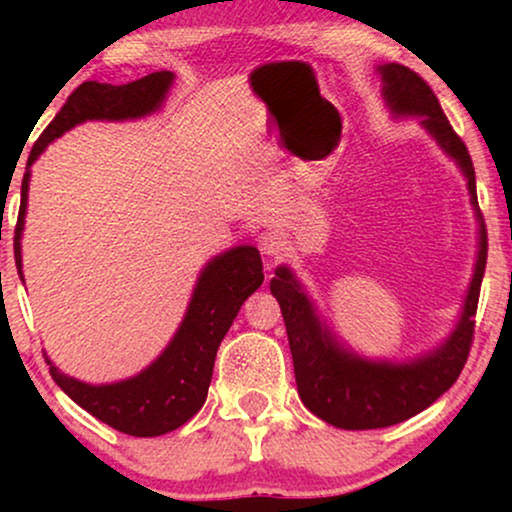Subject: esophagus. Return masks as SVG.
Returning <instances> with one entry per match:
<instances>
[{"label":"esophagus","mask_w":512,"mask_h":512,"mask_svg":"<svg viewBox=\"0 0 512 512\" xmlns=\"http://www.w3.org/2000/svg\"><path fill=\"white\" fill-rule=\"evenodd\" d=\"M258 242H261L263 254H268V256H277L279 251H282V247H284L282 237H279L277 233H263L261 240H258Z\"/></svg>","instance_id":"esophagus-1"}]
</instances>
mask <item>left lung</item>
<instances>
[{
  "instance_id": "obj_1",
  "label": "left lung",
  "mask_w": 512,
  "mask_h": 512,
  "mask_svg": "<svg viewBox=\"0 0 512 512\" xmlns=\"http://www.w3.org/2000/svg\"><path fill=\"white\" fill-rule=\"evenodd\" d=\"M380 74L389 107L396 114L422 116L424 128L438 139V144L457 160L461 172L466 174L473 207L478 209L471 153L447 121L429 83L410 67L396 65V62L380 67ZM478 219L480 254L457 331L431 356H424L408 366L363 361L340 349L321 328L319 319L314 317L312 303L291 272L286 268L277 270V277L270 282V291L282 307L298 394L307 410L338 429H384L426 410L457 382L473 345L475 312H478L482 275L487 265V228L480 214Z\"/></svg>"
}]
</instances>
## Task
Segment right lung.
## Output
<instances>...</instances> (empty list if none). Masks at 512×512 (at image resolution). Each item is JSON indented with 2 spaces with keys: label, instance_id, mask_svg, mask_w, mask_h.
Returning a JSON list of instances; mask_svg holds the SVG:
<instances>
[{
  "label": "right lung",
  "instance_id": "add662e5",
  "mask_svg": "<svg viewBox=\"0 0 512 512\" xmlns=\"http://www.w3.org/2000/svg\"><path fill=\"white\" fill-rule=\"evenodd\" d=\"M170 83L172 72H153L139 81L125 83V86L97 81L81 83L34 142L27 165L37 160L48 142H53L65 130L74 128L76 123L88 121V118H114L118 121V118L149 114L163 102ZM27 186H30V172H25L23 188H20V212L16 237H13V256H16L20 279H23L20 233H23L25 223ZM261 284L263 261L258 249H230L214 258L202 272L184 324L179 326L170 347L144 373L118 384L93 387V384L62 375L46 359L51 366V377L76 405H81L100 422L114 426L116 431L128 433V436L151 438L179 429L205 403L209 382H212L216 349H219L223 335L228 333L244 300Z\"/></svg>",
  "mask_w": 512,
  "mask_h": 512
}]
</instances>
